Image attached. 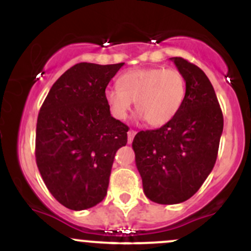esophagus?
I'll list each match as a JSON object with an SVG mask.
<instances>
[{
	"label": "esophagus",
	"instance_id": "1",
	"mask_svg": "<svg viewBox=\"0 0 251 251\" xmlns=\"http://www.w3.org/2000/svg\"><path fill=\"white\" fill-rule=\"evenodd\" d=\"M135 135H136L135 130H128V132H127V142H128V143H132Z\"/></svg>",
	"mask_w": 251,
	"mask_h": 251
}]
</instances>
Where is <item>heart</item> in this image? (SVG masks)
Here are the masks:
<instances>
[{
  "label": "heart",
  "mask_w": 251,
  "mask_h": 251,
  "mask_svg": "<svg viewBox=\"0 0 251 251\" xmlns=\"http://www.w3.org/2000/svg\"><path fill=\"white\" fill-rule=\"evenodd\" d=\"M118 85L105 90L111 115L125 120L136 102L140 118L154 127L170 123L186 97V81L175 68L128 70L119 77Z\"/></svg>",
  "instance_id": "obj_1"
}]
</instances>
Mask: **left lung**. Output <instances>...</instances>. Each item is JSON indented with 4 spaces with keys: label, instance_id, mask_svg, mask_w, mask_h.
<instances>
[{
    "label": "left lung",
    "instance_id": "left-lung-1",
    "mask_svg": "<svg viewBox=\"0 0 251 251\" xmlns=\"http://www.w3.org/2000/svg\"><path fill=\"white\" fill-rule=\"evenodd\" d=\"M186 81L176 116L156 130L135 136L136 166L144 194L158 204H178L197 193L216 163L224 116L211 82L201 68L170 58Z\"/></svg>",
    "mask_w": 251,
    "mask_h": 251
}]
</instances>
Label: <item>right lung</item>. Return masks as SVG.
Segmentation results:
<instances>
[{
	"instance_id": "1",
	"label": "right lung",
	"mask_w": 251,
	"mask_h": 251,
	"mask_svg": "<svg viewBox=\"0 0 251 251\" xmlns=\"http://www.w3.org/2000/svg\"><path fill=\"white\" fill-rule=\"evenodd\" d=\"M124 63H78L50 87L36 125V164L53 197L70 210L95 206L107 194L116 151L128 127L111 116L105 88Z\"/></svg>"
}]
</instances>
